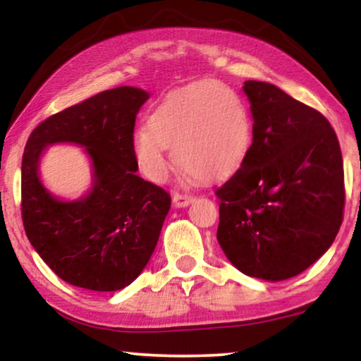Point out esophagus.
Masks as SVG:
<instances>
[{"instance_id":"34e87169","label":"esophagus","mask_w":361,"mask_h":361,"mask_svg":"<svg viewBox=\"0 0 361 361\" xmlns=\"http://www.w3.org/2000/svg\"><path fill=\"white\" fill-rule=\"evenodd\" d=\"M172 202H174L176 207H187L189 204H192V202H194V195L179 194V192H176L174 197H172Z\"/></svg>"}]
</instances>
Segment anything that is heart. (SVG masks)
<instances>
[{
	"label": "heart",
	"mask_w": 361,
	"mask_h": 361,
	"mask_svg": "<svg viewBox=\"0 0 361 361\" xmlns=\"http://www.w3.org/2000/svg\"><path fill=\"white\" fill-rule=\"evenodd\" d=\"M253 123L238 93L219 80H200L172 92L135 131L133 156L147 179L164 182L174 152L177 166L199 179L233 174L248 157Z\"/></svg>",
	"instance_id": "heart-1"
}]
</instances>
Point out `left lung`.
<instances>
[{
	"label": "left lung",
	"instance_id": "left-lung-1",
	"mask_svg": "<svg viewBox=\"0 0 361 361\" xmlns=\"http://www.w3.org/2000/svg\"><path fill=\"white\" fill-rule=\"evenodd\" d=\"M253 142L224 185L216 240L235 268L283 281L315 263L343 220V159L322 113L266 82L248 80Z\"/></svg>",
	"mask_w": 361,
	"mask_h": 361
}]
</instances>
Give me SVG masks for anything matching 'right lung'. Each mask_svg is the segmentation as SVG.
<instances>
[{
    "mask_svg": "<svg viewBox=\"0 0 361 361\" xmlns=\"http://www.w3.org/2000/svg\"><path fill=\"white\" fill-rule=\"evenodd\" d=\"M147 98L135 87L100 92L39 123L24 147V231L44 263L77 288H126L159 240L171 195L136 176L131 149L136 115ZM54 142H73L91 154L94 187L80 201H59L38 180V156Z\"/></svg>",
    "mask_w": 361,
    "mask_h": 361,
    "instance_id": "add662e5",
    "label": "right lung"
}]
</instances>
